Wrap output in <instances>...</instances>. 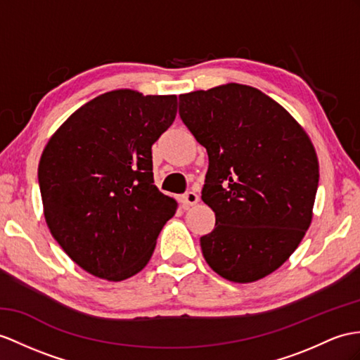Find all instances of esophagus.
Listing matches in <instances>:
<instances>
[{"mask_svg": "<svg viewBox=\"0 0 360 360\" xmlns=\"http://www.w3.org/2000/svg\"><path fill=\"white\" fill-rule=\"evenodd\" d=\"M198 195L195 194V192H192V191H189V192H186L185 195L181 197V205H183V207H189V206H195L197 203H198Z\"/></svg>", "mask_w": 360, "mask_h": 360, "instance_id": "obj_1", "label": "esophagus"}]
</instances>
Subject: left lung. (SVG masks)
I'll return each mask as SVG.
<instances>
[{
    "instance_id": "obj_1",
    "label": "left lung",
    "mask_w": 360,
    "mask_h": 360,
    "mask_svg": "<svg viewBox=\"0 0 360 360\" xmlns=\"http://www.w3.org/2000/svg\"><path fill=\"white\" fill-rule=\"evenodd\" d=\"M183 124L206 148L201 200L215 212L201 236L207 264L232 283L270 275L309 229L319 163L302 127L267 94L241 84L180 94Z\"/></svg>"
}]
</instances>
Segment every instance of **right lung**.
Here are the masks:
<instances>
[{
	"mask_svg": "<svg viewBox=\"0 0 360 360\" xmlns=\"http://www.w3.org/2000/svg\"><path fill=\"white\" fill-rule=\"evenodd\" d=\"M177 96L103 93L75 111L44 148L38 181L49 229L79 267L124 281L150 261L175 200L154 185L151 146Z\"/></svg>",
	"mask_w": 360,
	"mask_h": 360,
	"instance_id": "obj_1",
	"label": "right lung"
}]
</instances>
